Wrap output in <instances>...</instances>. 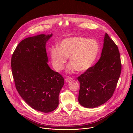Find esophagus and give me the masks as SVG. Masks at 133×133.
<instances>
[{
  "label": "esophagus",
  "instance_id": "34e87169",
  "mask_svg": "<svg viewBox=\"0 0 133 133\" xmlns=\"http://www.w3.org/2000/svg\"><path fill=\"white\" fill-rule=\"evenodd\" d=\"M72 79V77H67V78H65V81H66V82H70V81H71Z\"/></svg>",
  "mask_w": 133,
  "mask_h": 133
}]
</instances>
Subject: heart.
<instances>
[{"instance_id": "1", "label": "heart", "mask_w": 133, "mask_h": 133, "mask_svg": "<svg viewBox=\"0 0 133 133\" xmlns=\"http://www.w3.org/2000/svg\"><path fill=\"white\" fill-rule=\"evenodd\" d=\"M99 51L98 42L94 39L83 37H72L62 40L58 47L49 49V55L54 69L61 71L69 57L67 72L77 70L84 72L91 67Z\"/></svg>"}]
</instances>
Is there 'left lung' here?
<instances>
[{
	"label": "left lung",
	"mask_w": 133,
	"mask_h": 133,
	"mask_svg": "<svg viewBox=\"0 0 133 133\" xmlns=\"http://www.w3.org/2000/svg\"><path fill=\"white\" fill-rule=\"evenodd\" d=\"M121 70L118 47L106 33L99 61L77 78L80 83L79 104L92 108L108 101L116 89Z\"/></svg>",
	"instance_id": "8db88e82"
}]
</instances>
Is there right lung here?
I'll list each match as a JSON object with an SVG mask.
<instances>
[{"label": "right lung", "mask_w": 133, "mask_h": 133, "mask_svg": "<svg viewBox=\"0 0 133 133\" xmlns=\"http://www.w3.org/2000/svg\"><path fill=\"white\" fill-rule=\"evenodd\" d=\"M52 34L28 37L18 45L11 57L15 86L22 98L33 109L49 112L57 108L64 79L51 69L46 44Z\"/></svg>", "instance_id": "right-lung-1"}]
</instances>
